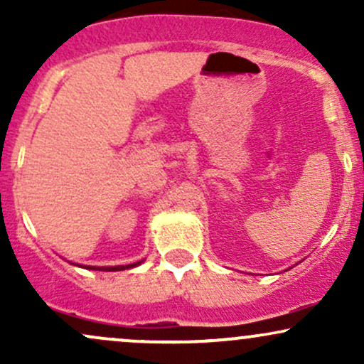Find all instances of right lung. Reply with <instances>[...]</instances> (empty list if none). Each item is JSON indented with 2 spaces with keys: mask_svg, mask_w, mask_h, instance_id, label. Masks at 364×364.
Segmentation results:
<instances>
[{
  "mask_svg": "<svg viewBox=\"0 0 364 364\" xmlns=\"http://www.w3.org/2000/svg\"><path fill=\"white\" fill-rule=\"evenodd\" d=\"M141 262H136V263H129V265H116V267H90V265H83L85 269H90V270H104V272H118V270H124V269H133V267L140 265ZM82 267V265H80Z\"/></svg>",
  "mask_w": 364,
  "mask_h": 364,
  "instance_id": "1",
  "label": "right lung"
}]
</instances>
